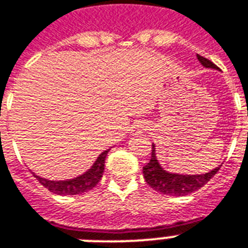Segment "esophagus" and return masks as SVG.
<instances>
[{
    "label": "esophagus",
    "instance_id": "34e87169",
    "mask_svg": "<svg viewBox=\"0 0 248 248\" xmlns=\"http://www.w3.org/2000/svg\"><path fill=\"white\" fill-rule=\"evenodd\" d=\"M148 128V124H145V122L140 121V122H138V124H135L132 126L130 134L134 135V137H138V135H140V134H143L144 131H147Z\"/></svg>",
    "mask_w": 248,
    "mask_h": 248
}]
</instances>
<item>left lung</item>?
Here are the masks:
<instances>
[{"mask_svg":"<svg viewBox=\"0 0 248 248\" xmlns=\"http://www.w3.org/2000/svg\"><path fill=\"white\" fill-rule=\"evenodd\" d=\"M198 60L205 69L218 70V67L213 62L199 56V54H198ZM220 166L221 164L216 166L215 169L209 170L208 173H202V174H183V173L168 171L162 168V165L157 160L156 145L155 143H152L151 160L143 168V177H144L145 182L157 192H161L164 195L183 196L188 195V194L199 190L200 187H203L218 171Z\"/></svg>","mask_w":248,"mask_h":248,"instance_id":"8db88e82","label":"left lung"}]
</instances>
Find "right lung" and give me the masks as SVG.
Returning a JSON list of instances; mask_svg holds the SVG:
<instances>
[{
  "instance_id": "add662e5",
  "label": "right lung",
  "mask_w": 248,
  "mask_h": 248,
  "mask_svg": "<svg viewBox=\"0 0 248 248\" xmlns=\"http://www.w3.org/2000/svg\"><path fill=\"white\" fill-rule=\"evenodd\" d=\"M109 151H110V148L105 149L104 152H101L90 169L84 171L83 174L78 175V177H74V178L63 179V181H53V179L43 178L36 173H33V175L43 186L46 187L49 191L54 192L57 195L66 196L83 194V192L90 191L91 188H93L100 182V179L104 174L105 158H107V155Z\"/></svg>"
}]
</instances>
